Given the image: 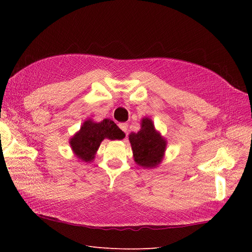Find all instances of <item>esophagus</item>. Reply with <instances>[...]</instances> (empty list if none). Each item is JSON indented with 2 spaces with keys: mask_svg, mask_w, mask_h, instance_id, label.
Returning <instances> with one entry per match:
<instances>
[{
  "mask_svg": "<svg viewBox=\"0 0 252 252\" xmlns=\"http://www.w3.org/2000/svg\"><path fill=\"white\" fill-rule=\"evenodd\" d=\"M119 127L122 129V130H123L125 133L127 132V130H128V124L127 123H121L120 125H119Z\"/></svg>",
  "mask_w": 252,
  "mask_h": 252,
  "instance_id": "34e87169",
  "label": "esophagus"
}]
</instances>
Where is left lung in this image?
Here are the masks:
<instances>
[{"label": "left lung", "mask_w": 252, "mask_h": 252, "mask_svg": "<svg viewBox=\"0 0 252 252\" xmlns=\"http://www.w3.org/2000/svg\"><path fill=\"white\" fill-rule=\"evenodd\" d=\"M135 163L142 167H155L162 161L166 141L158 133L151 120L143 119L139 132L129 134Z\"/></svg>", "instance_id": "1"}]
</instances>
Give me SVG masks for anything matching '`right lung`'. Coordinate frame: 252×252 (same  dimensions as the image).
Instances as JSON below:
<instances>
[{"mask_svg": "<svg viewBox=\"0 0 252 252\" xmlns=\"http://www.w3.org/2000/svg\"><path fill=\"white\" fill-rule=\"evenodd\" d=\"M124 136L125 133L109 119L103 120L101 123H94L88 120L70 140V145L75 156L84 162H90L94 158L95 152L105 138L122 140Z\"/></svg>", "mask_w": 252, "mask_h": 252, "instance_id": "1", "label": "right lung"}]
</instances>
